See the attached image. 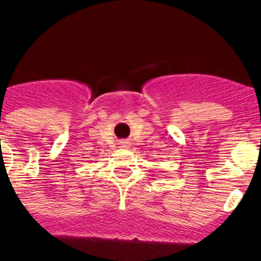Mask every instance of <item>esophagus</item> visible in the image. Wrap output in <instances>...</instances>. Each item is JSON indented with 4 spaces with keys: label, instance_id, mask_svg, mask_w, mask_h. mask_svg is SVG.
Wrapping results in <instances>:
<instances>
[{
    "label": "esophagus",
    "instance_id": "esophagus-1",
    "mask_svg": "<svg viewBox=\"0 0 261 261\" xmlns=\"http://www.w3.org/2000/svg\"><path fill=\"white\" fill-rule=\"evenodd\" d=\"M119 147H121V149H129V147H130V144H129L128 141H121L119 144Z\"/></svg>",
    "mask_w": 261,
    "mask_h": 261
}]
</instances>
